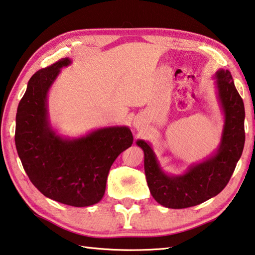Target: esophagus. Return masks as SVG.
<instances>
[{"label": "esophagus", "mask_w": 255, "mask_h": 255, "mask_svg": "<svg viewBox=\"0 0 255 255\" xmlns=\"http://www.w3.org/2000/svg\"><path fill=\"white\" fill-rule=\"evenodd\" d=\"M133 126H135L136 129H138V130H139V129L141 128V124H140V122H139V119H135V120H133Z\"/></svg>", "instance_id": "esophagus-1"}]
</instances>
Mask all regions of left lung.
<instances>
[{
	"mask_svg": "<svg viewBox=\"0 0 255 255\" xmlns=\"http://www.w3.org/2000/svg\"><path fill=\"white\" fill-rule=\"evenodd\" d=\"M214 83L224 125L219 146L211 156L189 165L183 174L170 175L161 168L149 142L136 141L143 151V167L151 196L165 207H192L216 196L228 185L242 155L245 142L243 100L229 70H217Z\"/></svg>",
	"mask_w": 255,
	"mask_h": 255,
	"instance_id": "left-lung-1",
	"label": "left lung"
}]
</instances>
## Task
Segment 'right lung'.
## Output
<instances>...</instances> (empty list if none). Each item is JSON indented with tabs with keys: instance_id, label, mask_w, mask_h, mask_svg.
Masks as SVG:
<instances>
[{
	"instance_id": "obj_1",
	"label": "right lung",
	"mask_w": 255,
	"mask_h": 255,
	"mask_svg": "<svg viewBox=\"0 0 255 255\" xmlns=\"http://www.w3.org/2000/svg\"><path fill=\"white\" fill-rule=\"evenodd\" d=\"M71 62L62 59L31 77L17 107L15 146L26 175L44 196L87 207L103 200L109 169L133 138L127 126L98 128L73 138L52 127L49 90Z\"/></svg>"
}]
</instances>
